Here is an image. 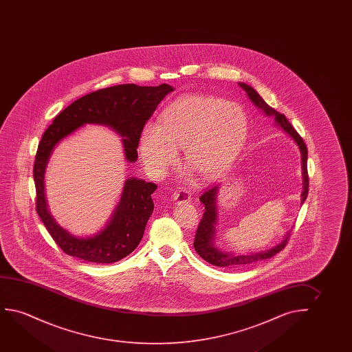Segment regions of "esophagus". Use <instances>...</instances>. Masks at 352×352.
Wrapping results in <instances>:
<instances>
[{
    "mask_svg": "<svg viewBox=\"0 0 352 352\" xmlns=\"http://www.w3.org/2000/svg\"><path fill=\"white\" fill-rule=\"evenodd\" d=\"M173 199L175 202L178 203V204L190 202V201H191V192L188 191V190H185V188H182V190L175 191V192L173 193Z\"/></svg>",
    "mask_w": 352,
    "mask_h": 352,
    "instance_id": "esophagus-1",
    "label": "esophagus"
}]
</instances>
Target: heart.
Here are the masks:
<instances>
[{
    "label": "heart",
    "instance_id": "b5f03b06",
    "mask_svg": "<svg viewBox=\"0 0 352 352\" xmlns=\"http://www.w3.org/2000/svg\"><path fill=\"white\" fill-rule=\"evenodd\" d=\"M248 118L234 102L212 95L179 97L164 108L160 125L148 122L140 133V154L145 169L164 177L184 148L185 161L204 178L221 173L245 142Z\"/></svg>",
    "mask_w": 352,
    "mask_h": 352
}]
</instances>
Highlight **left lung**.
<instances>
[{"label":"left lung","instance_id":"obj_1","mask_svg":"<svg viewBox=\"0 0 352 352\" xmlns=\"http://www.w3.org/2000/svg\"><path fill=\"white\" fill-rule=\"evenodd\" d=\"M239 87L248 94L251 102L258 107L260 109L265 111L267 116H274L276 124L283 129V130L289 133L294 142L297 143L302 154V168H303V193H302V204L307 199L309 192V175H308V149L307 145L304 143L303 138L298 135V132L294 130V126L289 124V121L286 119L284 114L275 111L272 107L268 106L263 98L256 92L254 87L250 85H246L244 82H239ZM217 186L212 188H208L201 195L199 201L204 204V214L198 223L197 232L195 236L193 246L198 255L202 257L203 260L207 261L210 265H217V267H226V268H234L239 265H251L258 261L267 260L273 256L276 255L278 252L283 250L285 246L287 245L289 236H286L284 241L280 243L279 245L272 248L270 250L262 251L252 255H231V254H223L221 251L217 250V248L212 244L214 234H215V223H217Z\"/></svg>","mask_w":352,"mask_h":352}]
</instances>
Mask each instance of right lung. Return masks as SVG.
Returning a JSON list of instances; mask_svg holds the SVG:
<instances>
[{
    "label": "right lung",
    "instance_id": "1",
    "mask_svg": "<svg viewBox=\"0 0 352 352\" xmlns=\"http://www.w3.org/2000/svg\"><path fill=\"white\" fill-rule=\"evenodd\" d=\"M170 91L173 87L168 84L159 87L122 84L90 92L65 108L44 132L34 164L36 212L65 254L97 265L114 263L130 255L142 241L145 225L154 210L151 193L157 185L145 183L142 179H127L109 223L96 236H73L54 221L44 197V172L54 146L80 126L100 124L124 137L126 159L135 162L140 133L146 121Z\"/></svg>",
    "mask_w": 352,
    "mask_h": 352
}]
</instances>
